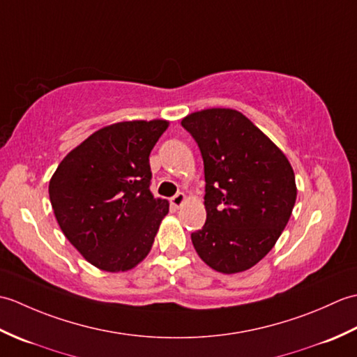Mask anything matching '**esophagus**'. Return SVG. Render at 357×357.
<instances>
[{
  "label": "esophagus",
  "mask_w": 357,
  "mask_h": 357,
  "mask_svg": "<svg viewBox=\"0 0 357 357\" xmlns=\"http://www.w3.org/2000/svg\"><path fill=\"white\" fill-rule=\"evenodd\" d=\"M170 202H172V206L174 207V208H179L181 206H183V204L185 202V195L184 193H176L173 196V198L170 199Z\"/></svg>",
  "instance_id": "obj_1"
}]
</instances>
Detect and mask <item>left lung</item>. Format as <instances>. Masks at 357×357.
<instances>
[{
	"instance_id": "left-lung-1",
	"label": "left lung",
	"mask_w": 357,
	"mask_h": 357,
	"mask_svg": "<svg viewBox=\"0 0 357 357\" xmlns=\"http://www.w3.org/2000/svg\"><path fill=\"white\" fill-rule=\"evenodd\" d=\"M181 124L204 159L207 221L192 242L208 267L225 275L259 262L275 247L296 202L291 164L275 142L233 109H207Z\"/></svg>"
}]
</instances>
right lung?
<instances>
[{
    "label": "right lung",
    "mask_w": 357,
    "mask_h": 357,
    "mask_svg": "<svg viewBox=\"0 0 357 357\" xmlns=\"http://www.w3.org/2000/svg\"><path fill=\"white\" fill-rule=\"evenodd\" d=\"M169 121H124L90 135L53 173V213L70 244L96 268L136 267L153 245L169 201L150 192L149 156Z\"/></svg>",
    "instance_id": "obj_1"
}]
</instances>
